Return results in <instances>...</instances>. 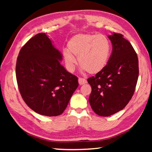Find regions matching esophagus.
Wrapping results in <instances>:
<instances>
[{
  "mask_svg": "<svg viewBox=\"0 0 152 152\" xmlns=\"http://www.w3.org/2000/svg\"><path fill=\"white\" fill-rule=\"evenodd\" d=\"M78 83L80 85H82V84L86 83V80L85 78H78Z\"/></svg>",
  "mask_w": 152,
  "mask_h": 152,
  "instance_id": "1",
  "label": "esophagus"
}]
</instances>
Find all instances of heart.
<instances>
[{
    "instance_id": "obj_1",
    "label": "heart",
    "mask_w": 152,
    "mask_h": 152,
    "mask_svg": "<svg viewBox=\"0 0 152 152\" xmlns=\"http://www.w3.org/2000/svg\"><path fill=\"white\" fill-rule=\"evenodd\" d=\"M68 50L63 51L66 68L72 72L78 58L80 65L89 74L100 72L107 66L110 53V44L106 36L102 34H78L68 42Z\"/></svg>"
}]
</instances>
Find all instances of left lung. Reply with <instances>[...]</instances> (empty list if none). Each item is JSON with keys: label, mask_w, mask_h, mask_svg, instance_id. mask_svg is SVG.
<instances>
[{"label": "left lung", "mask_w": 152, "mask_h": 152, "mask_svg": "<svg viewBox=\"0 0 152 152\" xmlns=\"http://www.w3.org/2000/svg\"><path fill=\"white\" fill-rule=\"evenodd\" d=\"M113 51L107 66L88 79L92 91L89 102L94 112L109 117L123 109L134 94L139 75L137 53L120 33L108 36Z\"/></svg>", "instance_id": "1"}]
</instances>
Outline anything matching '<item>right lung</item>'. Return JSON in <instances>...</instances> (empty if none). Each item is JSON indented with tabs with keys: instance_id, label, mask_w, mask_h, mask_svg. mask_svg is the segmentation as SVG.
Instances as JSON below:
<instances>
[{
	"instance_id": "obj_1",
	"label": "right lung",
	"mask_w": 152,
	"mask_h": 152,
	"mask_svg": "<svg viewBox=\"0 0 152 152\" xmlns=\"http://www.w3.org/2000/svg\"><path fill=\"white\" fill-rule=\"evenodd\" d=\"M61 60V53L44 33L20 49L16 64L18 87L25 103L38 114L61 115L78 88V78L67 72Z\"/></svg>"
}]
</instances>
